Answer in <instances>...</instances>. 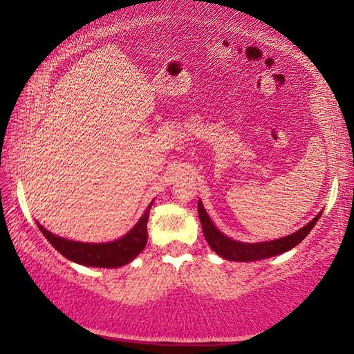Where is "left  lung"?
I'll use <instances>...</instances> for the list:
<instances>
[{
  "label": "left lung",
  "mask_w": 354,
  "mask_h": 354,
  "mask_svg": "<svg viewBox=\"0 0 354 354\" xmlns=\"http://www.w3.org/2000/svg\"><path fill=\"white\" fill-rule=\"evenodd\" d=\"M198 215H200V221L203 227V234H205L206 242L211 245V248L215 251V253L227 261L251 262V261L267 259V257H273L277 254L286 253V251L297 247V245L301 242L303 239L309 234L310 230L315 226L322 212L317 215L315 218L310 220L306 226H303L301 230L293 232V234L277 239V241L259 242V243H245V242L232 241V239L225 236L223 232L215 227L212 220L209 218L206 209L201 205V201H198Z\"/></svg>",
  "instance_id": "left-lung-1"
}]
</instances>
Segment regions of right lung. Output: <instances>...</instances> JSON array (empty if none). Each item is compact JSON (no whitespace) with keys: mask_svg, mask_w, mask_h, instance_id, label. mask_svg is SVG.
I'll list each match as a JSON object with an SVG mask.
<instances>
[{"mask_svg":"<svg viewBox=\"0 0 354 354\" xmlns=\"http://www.w3.org/2000/svg\"><path fill=\"white\" fill-rule=\"evenodd\" d=\"M153 206V201L149 203L147 211L143 212L140 220L137 221L136 226L128 234L120 237L118 241L107 242V243H84L68 241V239L57 237L45 230L44 226L39 225L41 234L46 237V241L55 247L59 253L73 261L76 263L87 267H103V268H117L127 266L128 262L134 259L137 254L142 253L148 241V215L149 209Z\"/></svg>","mask_w":354,"mask_h":354,"instance_id":"add662e5","label":"right lung"}]
</instances>
